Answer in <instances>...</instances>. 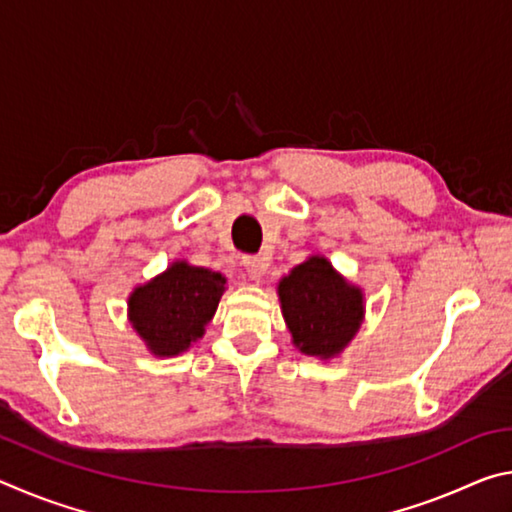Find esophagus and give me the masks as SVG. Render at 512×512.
Masks as SVG:
<instances>
[{
  "instance_id": "obj_1",
  "label": "esophagus",
  "mask_w": 512,
  "mask_h": 512,
  "mask_svg": "<svg viewBox=\"0 0 512 512\" xmlns=\"http://www.w3.org/2000/svg\"><path fill=\"white\" fill-rule=\"evenodd\" d=\"M244 268H246L250 280L262 282L268 264H266V259H262V257H244Z\"/></svg>"
}]
</instances>
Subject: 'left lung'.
<instances>
[{"instance_id":"left-lung-1","label":"left lung","mask_w":512,"mask_h":512,"mask_svg":"<svg viewBox=\"0 0 512 512\" xmlns=\"http://www.w3.org/2000/svg\"><path fill=\"white\" fill-rule=\"evenodd\" d=\"M280 309L291 343L329 361L348 348L366 318L363 289L343 277L325 255H309L277 282Z\"/></svg>"}]
</instances>
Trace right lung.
Returning <instances> with one entry per match:
<instances>
[{
    "mask_svg": "<svg viewBox=\"0 0 512 512\" xmlns=\"http://www.w3.org/2000/svg\"><path fill=\"white\" fill-rule=\"evenodd\" d=\"M228 280L212 268L176 259L128 296V323L153 357H178L203 339Z\"/></svg>",
    "mask_w": 512,
    "mask_h": 512,
    "instance_id": "1",
    "label": "right lung"
}]
</instances>
